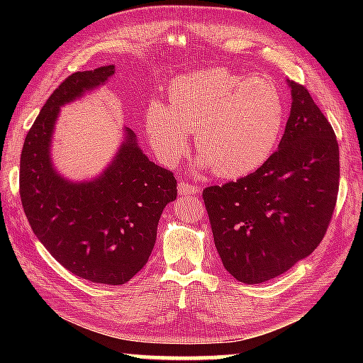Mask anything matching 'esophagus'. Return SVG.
Listing matches in <instances>:
<instances>
[{
  "label": "esophagus",
  "instance_id": "1",
  "mask_svg": "<svg viewBox=\"0 0 363 363\" xmlns=\"http://www.w3.org/2000/svg\"><path fill=\"white\" fill-rule=\"evenodd\" d=\"M177 190H179L181 195H195L196 192H199V187L192 186V184H189L186 181H181L179 184H177Z\"/></svg>",
  "mask_w": 363,
  "mask_h": 363
}]
</instances>
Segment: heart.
Instances as JSON below:
<instances>
[{
  "label": "heart",
  "instance_id": "1",
  "mask_svg": "<svg viewBox=\"0 0 363 363\" xmlns=\"http://www.w3.org/2000/svg\"><path fill=\"white\" fill-rule=\"evenodd\" d=\"M285 125L284 94L272 79L247 77L224 67L190 73L169 84V104L152 101L145 131L153 150L174 167L195 134L200 164L235 179L272 157Z\"/></svg>",
  "mask_w": 363,
  "mask_h": 363
}]
</instances>
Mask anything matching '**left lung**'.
<instances>
[{"label": "left lung", "instance_id": "8db88e82", "mask_svg": "<svg viewBox=\"0 0 363 363\" xmlns=\"http://www.w3.org/2000/svg\"><path fill=\"white\" fill-rule=\"evenodd\" d=\"M291 112L279 150L255 173L203 190L214 245L232 277L275 279L322 242L340 189V147L306 86L288 79Z\"/></svg>", "mask_w": 363, "mask_h": 363}]
</instances>
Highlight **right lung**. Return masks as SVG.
<instances>
[{"instance_id":"right-lung-1","label":"right lung","mask_w":363,"mask_h":363,"mask_svg":"<svg viewBox=\"0 0 363 363\" xmlns=\"http://www.w3.org/2000/svg\"><path fill=\"white\" fill-rule=\"evenodd\" d=\"M115 65L77 72L49 96L23 143L21 200L30 227L54 259L93 284L123 285L149 261L160 216L176 200L174 174L147 158L126 128L118 153L93 181L72 182L51 162L60 107L104 86Z\"/></svg>"}]
</instances>
